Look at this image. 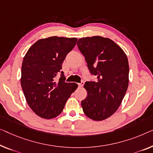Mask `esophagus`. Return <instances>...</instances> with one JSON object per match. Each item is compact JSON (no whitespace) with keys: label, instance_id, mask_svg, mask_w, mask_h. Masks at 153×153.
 <instances>
[{"label":"esophagus","instance_id":"esophagus-1","mask_svg":"<svg viewBox=\"0 0 153 153\" xmlns=\"http://www.w3.org/2000/svg\"><path fill=\"white\" fill-rule=\"evenodd\" d=\"M77 84H78L79 87H82L83 85H84V82H81L80 83H78Z\"/></svg>","mask_w":153,"mask_h":153}]
</instances>
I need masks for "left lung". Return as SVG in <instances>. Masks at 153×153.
<instances>
[{"label":"left lung","mask_w":153,"mask_h":153,"mask_svg":"<svg viewBox=\"0 0 153 153\" xmlns=\"http://www.w3.org/2000/svg\"><path fill=\"white\" fill-rule=\"evenodd\" d=\"M90 73L97 81L86 82L87 96L81 102L90 119L102 121L113 115L122 103L128 85L129 66L126 55L115 42L101 36L77 41Z\"/></svg>","instance_id":"8db88e82"}]
</instances>
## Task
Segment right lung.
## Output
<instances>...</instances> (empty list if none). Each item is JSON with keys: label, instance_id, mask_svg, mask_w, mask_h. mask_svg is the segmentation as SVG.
<instances>
[{"label": "right lung", "instance_id": "right-lung-1", "mask_svg": "<svg viewBox=\"0 0 153 153\" xmlns=\"http://www.w3.org/2000/svg\"><path fill=\"white\" fill-rule=\"evenodd\" d=\"M76 38L53 36L38 40L24 57L21 86L27 104L36 115L45 119L57 117L77 87L67 83L62 70L67 55L76 45ZM58 74L61 77L55 81Z\"/></svg>", "mask_w": 153, "mask_h": 153}]
</instances>
